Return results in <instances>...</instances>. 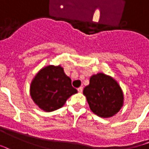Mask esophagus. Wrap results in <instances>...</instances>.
Instances as JSON below:
<instances>
[{
	"mask_svg": "<svg viewBox=\"0 0 149 149\" xmlns=\"http://www.w3.org/2000/svg\"><path fill=\"white\" fill-rule=\"evenodd\" d=\"M82 90H83V88H82V86H80V87L78 88V91H79V93H82Z\"/></svg>",
	"mask_w": 149,
	"mask_h": 149,
	"instance_id": "1",
	"label": "esophagus"
}]
</instances>
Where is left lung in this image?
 Returning a JSON list of instances; mask_svg holds the SVG:
<instances>
[{
	"mask_svg": "<svg viewBox=\"0 0 149 149\" xmlns=\"http://www.w3.org/2000/svg\"><path fill=\"white\" fill-rule=\"evenodd\" d=\"M91 111L101 118L115 115L123 106L124 95L116 80L103 73L94 74L83 90Z\"/></svg>",
	"mask_w": 149,
	"mask_h": 149,
	"instance_id": "left-lung-1",
	"label": "left lung"
}]
</instances>
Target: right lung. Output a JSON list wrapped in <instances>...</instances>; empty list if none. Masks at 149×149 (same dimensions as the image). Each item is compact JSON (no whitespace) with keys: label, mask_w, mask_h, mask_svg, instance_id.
Instances as JSON below:
<instances>
[{"label":"right lung","mask_w":149,"mask_h":149,"mask_svg":"<svg viewBox=\"0 0 149 149\" xmlns=\"http://www.w3.org/2000/svg\"><path fill=\"white\" fill-rule=\"evenodd\" d=\"M78 91L71 86V79L61 66L49 65L42 68L31 81V97L40 109L52 112L63 106Z\"/></svg>","instance_id":"right-lung-1"}]
</instances>
